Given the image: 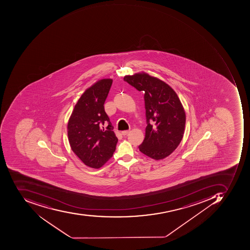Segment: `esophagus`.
Returning <instances> with one entry per match:
<instances>
[{
    "mask_svg": "<svg viewBox=\"0 0 250 250\" xmlns=\"http://www.w3.org/2000/svg\"><path fill=\"white\" fill-rule=\"evenodd\" d=\"M129 133H130V131H122V134H123V135H124V136L127 135V134H128Z\"/></svg>",
    "mask_w": 250,
    "mask_h": 250,
    "instance_id": "obj_1",
    "label": "esophagus"
}]
</instances>
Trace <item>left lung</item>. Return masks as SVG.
<instances>
[{
  "label": "left lung",
  "mask_w": 250,
  "mask_h": 250,
  "mask_svg": "<svg viewBox=\"0 0 250 250\" xmlns=\"http://www.w3.org/2000/svg\"><path fill=\"white\" fill-rule=\"evenodd\" d=\"M124 80L144 92L147 126L139 149L155 160L166 158L177 148L184 134L186 113L180 98L166 83L144 72L125 76Z\"/></svg>",
  "instance_id": "obj_1"
}]
</instances>
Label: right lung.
Listing matches in <instances>:
<instances>
[{
	"mask_svg": "<svg viewBox=\"0 0 250 250\" xmlns=\"http://www.w3.org/2000/svg\"><path fill=\"white\" fill-rule=\"evenodd\" d=\"M112 83V79H102L87 88L67 123L72 151L92 168L102 167L113 156L118 142L104 106ZM106 124L108 125L105 130Z\"/></svg>",
	"mask_w": 250,
	"mask_h": 250,
	"instance_id": "right-lung-1",
	"label": "right lung"
}]
</instances>
